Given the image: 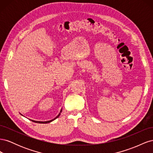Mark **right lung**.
Masks as SVG:
<instances>
[{"instance_id":"1","label":"right lung","mask_w":153,"mask_h":153,"mask_svg":"<svg viewBox=\"0 0 153 153\" xmlns=\"http://www.w3.org/2000/svg\"><path fill=\"white\" fill-rule=\"evenodd\" d=\"M62 112V108H61V111H60V112H59V114H58V115L57 117H55L54 119H52V120H50V121H34V120H32V119H29V120H30V121H32V122H34V123H40V124H47V123H50V122H52V121H54L55 119H56L57 117H59V115H61V113ZM22 116H24V115H23L22 114H21Z\"/></svg>"}]
</instances>
